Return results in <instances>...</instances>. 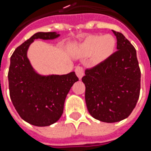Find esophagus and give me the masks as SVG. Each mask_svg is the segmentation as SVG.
<instances>
[{
    "label": "esophagus",
    "mask_w": 151,
    "mask_h": 151,
    "mask_svg": "<svg viewBox=\"0 0 151 151\" xmlns=\"http://www.w3.org/2000/svg\"><path fill=\"white\" fill-rule=\"evenodd\" d=\"M76 74L77 77L81 80L83 77V76H84V70H83V68L81 66L76 67Z\"/></svg>",
    "instance_id": "34e87169"
}]
</instances>
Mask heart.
Returning a JSON list of instances; mask_svg holds the SVG:
<instances>
[{"label":"heart","instance_id":"1","mask_svg":"<svg viewBox=\"0 0 151 151\" xmlns=\"http://www.w3.org/2000/svg\"><path fill=\"white\" fill-rule=\"evenodd\" d=\"M116 47V39L110 34L91 35L81 44L80 55L90 56L95 63H101L113 55Z\"/></svg>","mask_w":151,"mask_h":151}]
</instances>
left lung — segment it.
<instances>
[{"label": "left lung", "instance_id": "left-lung-1", "mask_svg": "<svg viewBox=\"0 0 151 151\" xmlns=\"http://www.w3.org/2000/svg\"><path fill=\"white\" fill-rule=\"evenodd\" d=\"M117 50L82 77L85 100L91 115L101 122L127 119L136 106L140 91V70L136 50L121 33L113 31Z\"/></svg>", "mask_w": 151, "mask_h": 151}]
</instances>
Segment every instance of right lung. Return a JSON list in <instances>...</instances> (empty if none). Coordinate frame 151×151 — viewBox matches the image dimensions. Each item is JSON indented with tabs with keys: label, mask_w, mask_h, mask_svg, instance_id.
I'll use <instances>...</instances> for the list:
<instances>
[{
	"label": "right lung",
	"mask_w": 151,
	"mask_h": 151,
	"mask_svg": "<svg viewBox=\"0 0 151 151\" xmlns=\"http://www.w3.org/2000/svg\"><path fill=\"white\" fill-rule=\"evenodd\" d=\"M60 36L56 32H36L17 47L11 57V100L21 118L34 126H50L60 119L67 94L78 81L74 71L66 75H41L27 58L28 49L34 40H54Z\"/></svg>",
	"instance_id": "add662e5"
}]
</instances>
